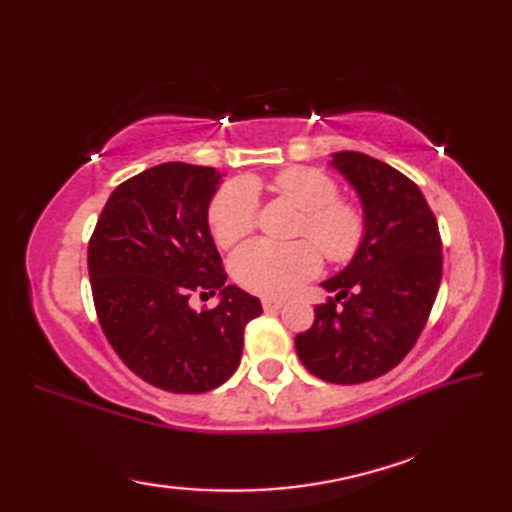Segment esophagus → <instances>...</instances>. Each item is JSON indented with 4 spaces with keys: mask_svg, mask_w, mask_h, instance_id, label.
<instances>
[{
    "mask_svg": "<svg viewBox=\"0 0 512 512\" xmlns=\"http://www.w3.org/2000/svg\"><path fill=\"white\" fill-rule=\"evenodd\" d=\"M262 306H264V310H266V312H275V310H279L281 306H284V299L266 297V299H262Z\"/></svg>",
    "mask_w": 512,
    "mask_h": 512,
    "instance_id": "obj_1",
    "label": "esophagus"
}]
</instances>
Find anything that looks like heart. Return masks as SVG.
Here are the masks:
<instances>
[{
  "mask_svg": "<svg viewBox=\"0 0 512 512\" xmlns=\"http://www.w3.org/2000/svg\"><path fill=\"white\" fill-rule=\"evenodd\" d=\"M281 198L301 211L292 244L257 239L233 257V277L242 288L262 297H286L319 273L322 253L332 264H345L361 250L367 233L363 211L339 200V184L312 167H290L273 180ZM257 191L248 180L228 182L209 206L213 239L222 248L235 246L257 224ZM317 243L320 247L313 246Z\"/></svg>",
  "mask_w": 512,
  "mask_h": 512,
  "instance_id": "heart-1",
  "label": "heart"
}]
</instances>
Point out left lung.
I'll list each match as a JSON object with an SVG mask.
<instances>
[{
	"mask_svg": "<svg viewBox=\"0 0 512 512\" xmlns=\"http://www.w3.org/2000/svg\"><path fill=\"white\" fill-rule=\"evenodd\" d=\"M332 167L361 198L367 233L352 262L321 284L336 295L314 308L295 347L310 374L356 385L387 374L416 345L440 288L442 239L405 173L358 151L332 154Z\"/></svg>",
	"mask_w": 512,
	"mask_h": 512,
	"instance_id": "8db88e82",
	"label": "left lung"
}]
</instances>
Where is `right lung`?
Listing matches in <instances>:
<instances>
[{"mask_svg":"<svg viewBox=\"0 0 512 512\" xmlns=\"http://www.w3.org/2000/svg\"><path fill=\"white\" fill-rule=\"evenodd\" d=\"M222 176L213 167L165 162L118 184L88 246L96 317L121 361L173 394L220 387L242 358L244 328L262 314L257 297L224 286L209 231ZM195 291L221 303L193 311Z\"/></svg>","mask_w":512,"mask_h":512,"instance_id":"1","label":"right lung"}]
</instances>
